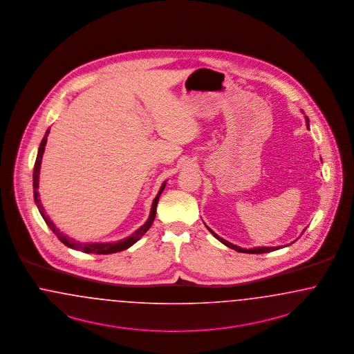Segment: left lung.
<instances>
[{"mask_svg": "<svg viewBox=\"0 0 354 354\" xmlns=\"http://www.w3.org/2000/svg\"><path fill=\"white\" fill-rule=\"evenodd\" d=\"M306 120L309 122V119L306 118ZM206 228L213 234V235L221 241V243H223L225 245H227L228 248H231V249H235L237 252H241V253H250V254H258V253H268V252H272V250H277L280 247L275 248H268V247H261V248H253V249H243V248L236 247L234 244H231V243H228L227 240L225 239H222V237H219V236L216 235L215 232H213L207 225H206Z\"/></svg>", "mask_w": 354, "mask_h": 354, "instance_id": "8db88e82", "label": "left lung"}]
</instances>
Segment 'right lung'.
I'll return each instance as SVG.
<instances>
[{
	"instance_id": "1",
	"label": "right lung",
	"mask_w": 354,
	"mask_h": 354,
	"mask_svg": "<svg viewBox=\"0 0 354 354\" xmlns=\"http://www.w3.org/2000/svg\"><path fill=\"white\" fill-rule=\"evenodd\" d=\"M49 131H46L45 136L41 140V144L39 147V151H37V157H36V162H35V167H33V198H35V203L37 205V209L40 212V214L44 218V221L46 222V225H49V228L53 231V234L64 243L66 247L73 248L76 250H82L83 253H96V254H110V253H117L120 250H124L127 248L133 245L138 240H139L141 236L144 235L148 230L150 228V225L153 223L154 218H156V213H157V204H158V200H160V196H161L162 191L165 189V185L166 183L162 184L161 189L158 194L156 196L153 205H151V212H150L149 219L144 223V225H141L138 231H135L132 235L124 239V240H120L118 243H106V244H83V243H79L76 240L70 239L68 236L64 235L62 232H59V230L54 225L53 222L50 221V218L48 215L45 214L44 212V206L40 203V194H39V175H40V166H41V160H43L44 149H45V145H46V138L49 135Z\"/></svg>"
}]
</instances>
